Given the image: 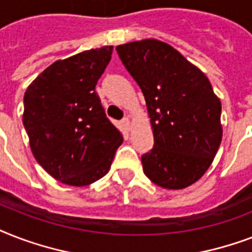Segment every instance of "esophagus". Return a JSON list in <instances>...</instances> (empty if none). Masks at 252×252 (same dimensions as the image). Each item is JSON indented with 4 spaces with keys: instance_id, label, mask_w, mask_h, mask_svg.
<instances>
[{
    "instance_id": "obj_1",
    "label": "esophagus",
    "mask_w": 252,
    "mask_h": 252,
    "mask_svg": "<svg viewBox=\"0 0 252 252\" xmlns=\"http://www.w3.org/2000/svg\"><path fill=\"white\" fill-rule=\"evenodd\" d=\"M123 126H126V130H129L130 129V118L129 116H126V118L123 119Z\"/></svg>"
}]
</instances>
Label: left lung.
<instances>
[{
  "label": "left lung",
  "instance_id": "obj_1",
  "mask_svg": "<svg viewBox=\"0 0 252 252\" xmlns=\"http://www.w3.org/2000/svg\"><path fill=\"white\" fill-rule=\"evenodd\" d=\"M116 51L145 96L154 137L141 157L145 175L166 189L189 187L222 140L221 100L208 77L165 41H130Z\"/></svg>",
  "mask_w": 252,
  "mask_h": 252
}]
</instances>
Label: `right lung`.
I'll use <instances>...</instances> for the list:
<instances>
[{"mask_svg": "<svg viewBox=\"0 0 252 252\" xmlns=\"http://www.w3.org/2000/svg\"><path fill=\"white\" fill-rule=\"evenodd\" d=\"M114 47L55 61L25 93L23 126L37 163L61 183L84 187L106 175L122 132L107 119L95 86Z\"/></svg>", "mask_w": 252, "mask_h": 252, "instance_id": "add662e5", "label": "right lung"}]
</instances>
